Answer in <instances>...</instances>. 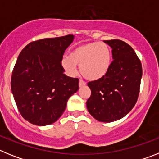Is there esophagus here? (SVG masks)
Returning a JSON list of instances; mask_svg holds the SVG:
<instances>
[{"instance_id":"34e87169","label":"esophagus","mask_w":159,"mask_h":159,"mask_svg":"<svg viewBox=\"0 0 159 159\" xmlns=\"http://www.w3.org/2000/svg\"><path fill=\"white\" fill-rule=\"evenodd\" d=\"M86 85V82L84 81L83 80H80L79 81V87H83L85 85Z\"/></svg>"}]
</instances>
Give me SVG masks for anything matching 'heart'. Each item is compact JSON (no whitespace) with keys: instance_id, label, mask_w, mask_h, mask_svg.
<instances>
[{"instance_id":"1","label":"heart","mask_w":159,"mask_h":159,"mask_svg":"<svg viewBox=\"0 0 159 159\" xmlns=\"http://www.w3.org/2000/svg\"><path fill=\"white\" fill-rule=\"evenodd\" d=\"M111 61V52L108 45L102 42H91L74 48L70 57H63L61 65L70 75L77 74L78 65L84 77L89 80H98L107 74Z\"/></svg>"}]
</instances>
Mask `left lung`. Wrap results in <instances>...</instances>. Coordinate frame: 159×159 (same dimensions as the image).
I'll list each match as a JSON object with an SVG mask.
<instances>
[{
    "label": "left lung",
    "instance_id": "8db88e82",
    "mask_svg": "<svg viewBox=\"0 0 159 159\" xmlns=\"http://www.w3.org/2000/svg\"><path fill=\"white\" fill-rule=\"evenodd\" d=\"M104 42L111 47L114 61L104 77L88 83L91 96L86 106L96 120L111 122L123 118L136 104L143 68L134 50L125 41Z\"/></svg>",
    "mask_w": 159,
    "mask_h": 159
}]
</instances>
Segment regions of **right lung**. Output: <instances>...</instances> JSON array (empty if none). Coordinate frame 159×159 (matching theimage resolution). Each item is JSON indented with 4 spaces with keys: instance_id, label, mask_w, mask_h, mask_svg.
I'll return each instance as SVG.
<instances>
[{
    "instance_id": "1",
    "label": "right lung",
    "mask_w": 159,
    "mask_h": 159,
    "mask_svg": "<svg viewBox=\"0 0 159 159\" xmlns=\"http://www.w3.org/2000/svg\"><path fill=\"white\" fill-rule=\"evenodd\" d=\"M74 35L30 42L22 49L13 68L11 89L21 116L36 125L60 118L67 101L79 89L78 78L64 74L63 54Z\"/></svg>"
}]
</instances>
